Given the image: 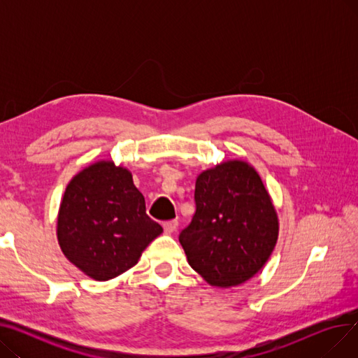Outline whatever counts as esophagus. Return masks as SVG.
<instances>
[{"label": "esophagus", "mask_w": 358, "mask_h": 358, "mask_svg": "<svg viewBox=\"0 0 358 358\" xmlns=\"http://www.w3.org/2000/svg\"><path fill=\"white\" fill-rule=\"evenodd\" d=\"M165 234H173L178 228V222L177 220H166L162 223Z\"/></svg>", "instance_id": "esophagus-1"}]
</instances>
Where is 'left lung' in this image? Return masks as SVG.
Listing matches in <instances>:
<instances>
[{
  "label": "left lung",
  "instance_id": "8db88e82",
  "mask_svg": "<svg viewBox=\"0 0 358 358\" xmlns=\"http://www.w3.org/2000/svg\"><path fill=\"white\" fill-rule=\"evenodd\" d=\"M196 212L180 234L189 264L209 285L238 286L270 258L278 222L255 169L228 161L196 180Z\"/></svg>",
  "mask_w": 358,
  "mask_h": 358
}]
</instances>
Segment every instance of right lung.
<instances>
[{"mask_svg": "<svg viewBox=\"0 0 358 358\" xmlns=\"http://www.w3.org/2000/svg\"><path fill=\"white\" fill-rule=\"evenodd\" d=\"M161 232L126 168L96 162L68 184L58 241L65 257L91 278L106 281L127 271Z\"/></svg>", "mask_w": 358, "mask_h": 358, "instance_id": "right-lung-1", "label": "right lung"}]
</instances>
